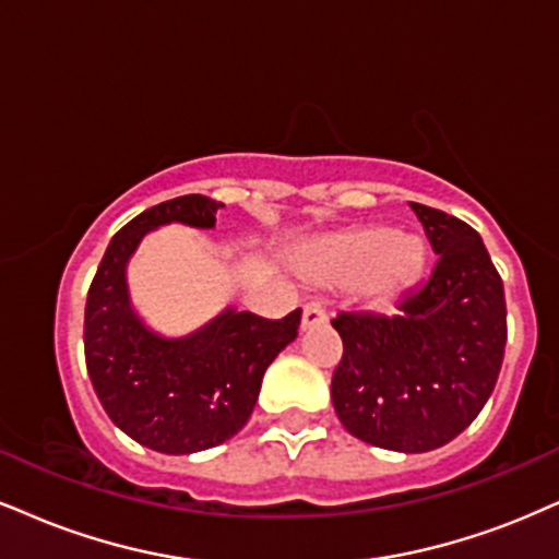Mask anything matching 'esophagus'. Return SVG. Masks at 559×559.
Wrapping results in <instances>:
<instances>
[{
  "label": "esophagus",
  "mask_w": 559,
  "mask_h": 559,
  "mask_svg": "<svg viewBox=\"0 0 559 559\" xmlns=\"http://www.w3.org/2000/svg\"><path fill=\"white\" fill-rule=\"evenodd\" d=\"M321 323H326V311H323L319 302H308V306L302 308V332H306V329L321 326Z\"/></svg>",
  "instance_id": "34e87169"
}]
</instances>
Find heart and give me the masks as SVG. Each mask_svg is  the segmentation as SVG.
I'll list each match as a JSON object with an SVG mask.
<instances>
[{
	"instance_id": "b5f03b06",
	"label": "heart",
	"mask_w": 559,
	"mask_h": 559,
	"mask_svg": "<svg viewBox=\"0 0 559 559\" xmlns=\"http://www.w3.org/2000/svg\"><path fill=\"white\" fill-rule=\"evenodd\" d=\"M425 248L394 227L370 225L326 238L308 261V277L336 287L362 285L376 302L394 300L423 269Z\"/></svg>"
}]
</instances>
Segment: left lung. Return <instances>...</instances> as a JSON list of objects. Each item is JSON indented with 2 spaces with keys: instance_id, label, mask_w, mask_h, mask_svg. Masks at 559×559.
Here are the masks:
<instances>
[{
  "instance_id": "1",
  "label": "left lung",
  "mask_w": 559,
  "mask_h": 559,
  "mask_svg": "<svg viewBox=\"0 0 559 559\" xmlns=\"http://www.w3.org/2000/svg\"><path fill=\"white\" fill-rule=\"evenodd\" d=\"M436 266L394 316L340 313L334 412L349 436L399 453L445 445L474 423L506 353V293L479 233L409 202Z\"/></svg>"
}]
</instances>
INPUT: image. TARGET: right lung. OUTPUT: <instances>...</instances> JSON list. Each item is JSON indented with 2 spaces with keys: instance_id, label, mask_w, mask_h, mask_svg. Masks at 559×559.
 Masks as SVG:
<instances>
[{
  "instance_id": "right-lung-1",
  "label": "right lung",
  "mask_w": 559,
  "mask_h": 559,
  "mask_svg": "<svg viewBox=\"0 0 559 559\" xmlns=\"http://www.w3.org/2000/svg\"><path fill=\"white\" fill-rule=\"evenodd\" d=\"M219 206L186 194L144 210L111 238L87 293L85 362L95 394L119 430L168 456L236 436L266 368L300 326V308L272 321L227 306L197 332L165 336L134 311L127 266L144 236L170 223L212 230Z\"/></svg>"
}]
</instances>
